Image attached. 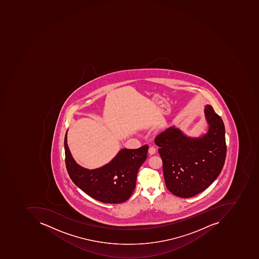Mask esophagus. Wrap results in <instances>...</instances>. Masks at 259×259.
<instances>
[{
  "label": "esophagus",
  "mask_w": 259,
  "mask_h": 259,
  "mask_svg": "<svg viewBox=\"0 0 259 259\" xmlns=\"http://www.w3.org/2000/svg\"><path fill=\"white\" fill-rule=\"evenodd\" d=\"M156 147H154V146H150L149 149V152L150 155H153V154L156 153Z\"/></svg>",
  "instance_id": "obj_1"
}]
</instances>
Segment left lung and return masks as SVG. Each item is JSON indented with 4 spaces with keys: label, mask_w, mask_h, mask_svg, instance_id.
Instances as JSON below:
<instances>
[{
    "label": "left lung",
    "mask_w": 259,
    "mask_h": 259,
    "mask_svg": "<svg viewBox=\"0 0 259 259\" xmlns=\"http://www.w3.org/2000/svg\"><path fill=\"white\" fill-rule=\"evenodd\" d=\"M205 113L209 129L202 137L191 139L171 127L155 139L166 188L181 198H191L206 189L224 166L227 156L224 123L211 106L205 107Z\"/></svg>",
    "instance_id": "1"
}]
</instances>
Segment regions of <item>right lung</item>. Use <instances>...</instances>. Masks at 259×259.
Returning <instances> with one entry per match:
<instances>
[{"instance_id": "right-lung-1", "label": "right lung", "mask_w": 259, "mask_h": 259, "mask_svg": "<svg viewBox=\"0 0 259 259\" xmlns=\"http://www.w3.org/2000/svg\"><path fill=\"white\" fill-rule=\"evenodd\" d=\"M149 146L123 149L110 163L96 169H84L75 162L64 137L65 164L74 185L85 194L103 203L117 204L127 201L136 185L138 171L147 158Z\"/></svg>"}]
</instances>
